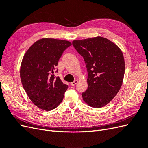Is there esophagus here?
Listing matches in <instances>:
<instances>
[{
	"instance_id": "1",
	"label": "esophagus",
	"mask_w": 148,
	"mask_h": 148,
	"mask_svg": "<svg viewBox=\"0 0 148 148\" xmlns=\"http://www.w3.org/2000/svg\"><path fill=\"white\" fill-rule=\"evenodd\" d=\"M78 80H75V81H74L73 82H71V83H70L71 86H75V85L76 84H77V83H78Z\"/></svg>"
}]
</instances>
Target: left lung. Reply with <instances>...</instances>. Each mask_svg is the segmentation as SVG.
I'll list each match as a JSON object with an SVG mask.
<instances>
[{
    "instance_id": "1",
    "label": "left lung",
    "mask_w": 148,
    "mask_h": 148,
    "mask_svg": "<svg viewBox=\"0 0 148 148\" xmlns=\"http://www.w3.org/2000/svg\"><path fill=\"white\" fill-rule=\"evenodd\" d=\"M72 44L83 57L88 72L83 100L92 107H104L122 86L125 69L123 53L117 44L101 36L74 40Z\"/></svg>"
}]
</instances>
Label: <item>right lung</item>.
I'll return each instance as SVG.
<instances>
[{"label": "right lung", "mask_w": 148, "mask_h": 148, "mask_svg": "<svg viewBox=\"0 0 148 148\" xmlns=\"http://www.w3.org/2000/svg\"><path fill=\"white\" fill-rule=\"evenodd\" d=\"M71 45L65 40L42 38L25 53L20 66L21 82L29 99L39 109L50 111L64 99L68 85L53 73L64 51Z\"/></svg>", "instance_id": "add662e5"}]
</instances>
